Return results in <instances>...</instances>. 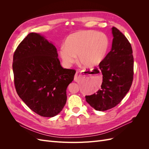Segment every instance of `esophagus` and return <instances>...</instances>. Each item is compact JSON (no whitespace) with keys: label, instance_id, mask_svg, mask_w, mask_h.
<instances>
[{"label":"esophagus","instance_id":"34e87169","mask_svg":"<svg viewBox=\"0 0 149 149\" xmlns=\"http://www.w3.org/2000/svg\"><path fill=\"white\" fill-rule=\"evenodd\" d=\"M74 80L75 81H78V73H76L74 75Z\"/></svg>","mask_w":149,"mask_h":149}]
</instances>
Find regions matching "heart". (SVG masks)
<instances>
[{
	"label": "heart",
	"mask_w": 149,
	"mask_h": 149,
	"mask_svg": "<svg viewBox=\"0 0 149 149\" xmlns=\"http://www.w3.org/2000/svg\"><path fill=\"white\" fill-rule=\"evenodd\" d=\"M110 41L107 36L94 30L79 31L70 35L65 40V46L59 51L60 56L66 66H70L78 60L87 67L101 64L109 52Z\"/></svg>",
	"instance_id": "heart-1"
}]
</instances>
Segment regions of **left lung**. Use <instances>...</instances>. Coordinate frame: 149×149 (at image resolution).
<instances>
[{"label":"left lung","instance_id":"1","mask_svg":"<svg viewBox=\"0 0 149 149\" xmlns=\"http://www.w3.org/2000/svg\"><path fill=\"white\" fill-rule=\"evenodd\" d=\"M111 50L99 65L102 74L101 89L86 101L97 111L114 107L123 100L131 87L134 77V57L131 45L125 35L114 26Z\"/></svg>","mask_w":149,"mask_h":149}]
</instances>
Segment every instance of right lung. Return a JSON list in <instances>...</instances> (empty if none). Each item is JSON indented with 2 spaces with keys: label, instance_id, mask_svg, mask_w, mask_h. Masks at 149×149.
<instances>
[{
  "label": "right lung",
  "instance_id": "1",
  "mask_svg": "<svg viewBox=\"0 0 149 149\" xmlns=\"http://www.w3.org/2000/svg\"><path fill=\"white\" fill-rule=\"evenodd\" d=\"M58 56L56 47L36 33H30L22 40L13 56L18 95L31 111L47 118L63 109L67 87L76 73L63 68Z\"/></svg>",
  "mask_w": 149,
  "mask_h": 149
}]
</instances>
